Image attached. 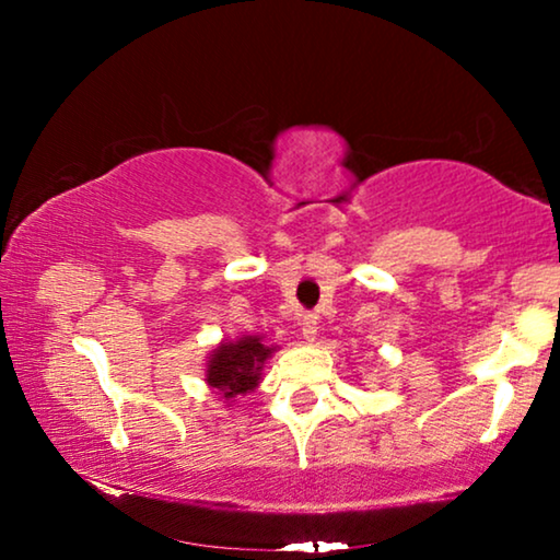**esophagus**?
I'll use <instances>...</instances> for the list:
<instances>
[{"label": "esophagus", "mask_w": 560, "mask_h": 560, "mask_svg": "<svg viewBox=\"0 0 560 560\" xmlns=\"http://www.w3.org/2000/svg\"><path fill=\"white\" fill-rule=\"evenodd\" d=\"M301 334L305 341H316L318 336V316L316 313H303L301 316Z\"/></svg>", "instance_id": "esophagus-1"}]
</instances>
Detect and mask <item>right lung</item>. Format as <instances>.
Instances as JSON below:
<instances>
[{
  "mask_svg": "<svg viewBox=\"0 0 560 560\" xmlns=\"http://www.w3.org/2000/svg\"><path fill=\"white\" fill-rule=\"evenodd\" d=\"M278 349L280 347H272L265 341V336L257 334L219 341L206 359V385L232 408L234 397L255 393L259 387L267 359Z\"/></svg>",
  "mask_w": 560,
  "mask_h": 560,
  "instance_id": "1",
  "label": "right lung"
}]
</instances>
